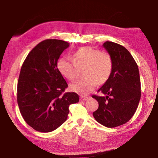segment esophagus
<instances>
[{"label":"esophagus","instance_id":"esophagus-1","mask_svg":"<svg viewBox=\"0 0 158 158\" xmlns=\"http://www.w3.org/2000/svg\"><path fill=\"white\" fill-rule=\"evenodd\" d=\"M88 98H88L87 96H81V97H80V100L82 101H85V100H87Z\"/></svg>","mask_w":158,"mask_h":158}]
</instances>
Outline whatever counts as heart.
Masks as SVG:
<instances>
[{"label": "heart", "mask_w": 158, "mask_h": 158, "mask_svg": "<svg viewBox=\"0 0 158 158\" xmlns=\"http://www.w3.org/2000/svg\"><path fill=\"white\" fill-rule=\"evenodd\" d=\"M73 59L61 58L58 63V68L69 80L75 79L79 76V69L84 68L83 75L85 78L69 85L71 90L83 95L94 90L98 84H105L113 69V61L109 53L90 47L77 50L73 53Z\"/></svg>", "instance_id": "heart-1"}]
</instances>
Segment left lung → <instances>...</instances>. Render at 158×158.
Listing matches in <instances>:
<instances>
[{
  "label": "left lung",
  "instance_id": "1",
  "mask_svg": "<svg viewBox=\"0 0 158 158\" xmlns=\"http://www.w3.org/2000/svg\"><path fill=\"white\" fill-rule=\"evenodd\" d=\"M102 46L111 56L113 69L107 81L98 90L105 96H92L99 104L93 115L99 123L115 127L129 121L138 107L139 72L132 56L122 45L106 42Z\"/></svg>",
  "mask_w": 158,
  "mask_h": 158
}]
</instances>
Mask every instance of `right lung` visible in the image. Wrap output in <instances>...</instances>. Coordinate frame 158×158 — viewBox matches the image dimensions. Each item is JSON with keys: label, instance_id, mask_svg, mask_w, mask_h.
<instances>
[{"label": "right lung", "instance_id": "right-lung-1", "mask_svg": "<svg viewBox=\"0 0 158 158\" xmlns=\"http://www.w3.org/2000/svg\"><path fill=\"white\" fill-rule=\"evenodd\" d=\"M67 42L45 40L35 47L23 62L17 84V103L27 124L38 132H50L66 121L76 93H65L68 84L57 68Z\"/></svg>", "mask_w": 158, "mask_h": 158}]
</instances>
